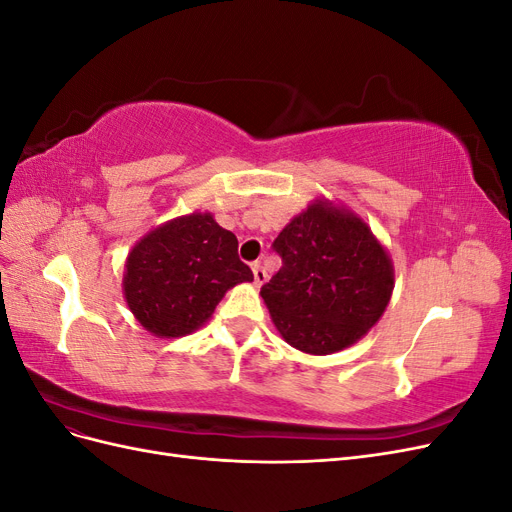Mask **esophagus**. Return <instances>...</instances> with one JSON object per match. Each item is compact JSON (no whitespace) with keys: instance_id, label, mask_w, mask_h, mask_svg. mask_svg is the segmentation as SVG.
<instances>
[{"instance_id":"34e87169","label":"esophagus","mask_w":512,"mask_h":512,"mask_svg":"<svg viewBox=\"0 0 512 512\" xmlns=\"http://www.w3.org/2000/svg\"><path fill=\"white\" fill-rule=\"evenodd\" d=\"M252 271H254V284H256V286H262V284L267 282V271H265V267L260 265V262H254Z\"/></svg>"}]
</instances>
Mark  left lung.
<instances>
[{
  "label": "left lung",
  "instance_id": "left-lung-1",
  "mask_svg": "<svg viewBox=\"0 0 512 512\" xmlns=\"http://www.w3.org/2000/svg\"><path fill=\"white\" fill-rule=\"evenodd\" d=\"M282 269L260 288L286 342L307 354L352 346L391 301L393 262L369 226L329 200H314L277 235Z\"/></svg>",
  "mask_w": 512,
  "mask_h": 512
}]
</instances>
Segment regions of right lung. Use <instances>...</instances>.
<instances>
[{"instance_id": "1", "label": "right lung", "mask_w": 512, "mask_h": 512, "mask_svg": "<svg viewBox=\"0 0 512 512\" xmlns=\"http://www.w3.org/2000/svg\"><path fill=\"white\" fill-rule=\"evenodd\" d=\"M237 247V237L211 213H190L151 230L126 260L123 294L130 312L158 337L203 327L226 290L254 280Z\"/></svg>"}]
</instances>
